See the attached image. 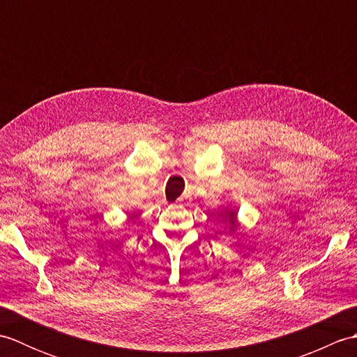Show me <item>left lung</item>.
Returning <instances> with one entry per match:
<instances>
[{
	"instance_id": "left-lung-1",
	"label": "left lung",
	"mask_w": 357,
	"mask_h": 357,
	"mask_svg": "<svg viewBox=\"0 0 357 357\" xmlns=\"http://www.w3.org/2000/svg\"><path fill=\"white\" fill-rule=\"evenodd\" d=\"M225 222L229 224V225H231L233 229H234V227H236V213H234V211H230L229 216L225 218Z\"/></svg>"
}]
</instances>
